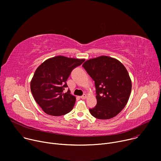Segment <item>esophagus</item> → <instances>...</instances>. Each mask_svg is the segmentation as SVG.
Here are the masks:
<instances>
[{"label": "esophagus", "instance_id": "34e87169", "mask_svg": "<svg viewBox=\"0 0 161 161\" xmlns=\"http://www.w3.org/2000/svg\"><path fill=\"white\" fill-rule=\"evenodd\" d=\"M86 97H87V96H86V94H84V95H82L80 97V98H81L82 99H85V98H86Z\"/></svg>", "mask_w": 161, "mask_h": 161}]
</instances>
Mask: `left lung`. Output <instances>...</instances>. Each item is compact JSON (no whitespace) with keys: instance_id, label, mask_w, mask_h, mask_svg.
I'll return each mask as SVG.
<instances>
[{"instance_id":"left-lung-1","label":"left lung","mask_w":161,"mask_h":161,"mask_svg":"<svg viewBox=\"0 0 161 161\" xmlns=\"http://www.w3.org/2000/svg\"><path fill=\"white\" fill-rule=\"evenodd\" d=\"M96 88L97 105L90 109L96 118L108 119L116 116L129 100L132 82L128 71L116 59L102 56L86 61L83 64Z\"/></svg>"}]
</instances>
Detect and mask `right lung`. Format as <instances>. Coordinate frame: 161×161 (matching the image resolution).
<instances>
[{"label": "right lung", "mask_w": 161, "mask_h": 161, "mask_svg": "<svg viewBox=\"0 0 161 161\" xmlns=\"http://www.w3.org/2000/svg\"><path fill=\"white\" fill-rule=\"evenodd\" d=\"M84 59L56 56L44 61L36 70L31 82L34 100L43 111L51 116H62L72 110L76 98L70 94L66 80L71 71Z\"/></svg>", "instance_id": "1"}]
</instances>
